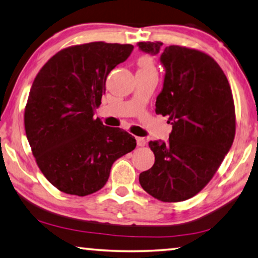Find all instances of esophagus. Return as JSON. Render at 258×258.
<instances>
[{
    "label": "esophagus",
    "mask_w": 258,
    "mask_h": 258,
    "mask_svg": "<svg viewBox=\"0 0 258 258\" xmlns=\"http://www.w3.org/2000/svg\"><path fill=\"white\" fill-rule=\"evenodd\" d=\"M146 144H147V140H146L145 138H140V137L137 138V145L139 146V147H142V146H146Z\"/></svg>",
    "instance_id": "1"
}]
</instances>
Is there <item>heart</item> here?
Masks as SVG:
<instances>
[{
	"mask_svg": "<svg viewBox=\"0 0 258 258\" xmlns=\"http://www.w3.org/2000/svg\"><path fill=\"white\" fill-rule=\"evenodd\" d=\"M138 68L141 73H156L155 61L151 55H141L138 59Z\"/></svg>",
	"mask_w": 258,
	"mask_h": 258,
	"instance_id": "obj_1",
	"label": "heart"
}]
</instances>
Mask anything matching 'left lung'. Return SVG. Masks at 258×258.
Returning <instances> with one entry per match:
<instances>
[{"label": "left lung", "instance_id": "8db88e82", "mask_svg": "<svg viewBox=\"0 0 258 258\" xmlns=\"http://www.w3.org/2000/svg\"><path fill=\"white\" fill-rule=\"evenodd\" d=\"M142 51L161 53L166 68L155 112L168 116L167 142L149 141L154 166L141 172L140 185L164 203L192 198L205 187L235 137V106L228 80L212 56L184 46L142 41Z\"/></svg>", "mask_w": 258, "mask_h": 258}]
</instances>
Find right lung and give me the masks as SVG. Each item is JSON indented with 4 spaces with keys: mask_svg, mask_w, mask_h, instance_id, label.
I'll return each instance as SVG.
<instances>
[{
    "mask_svg": "<svg viewBox=\"0 0 258 258\" xmlns=\"http://www.w3.org/2000/svg\"><path fill=\"white\" fill-rule=\"evenodd\" d=\"M133 45L95 41L69 46L38 73L24 111L37 166L53 186L83 197L101 190L114 161L137 146L133 136L94 119L110 72Z\"/></svg>",
    "mask_w": 258,
    "mask_h": 258,
    "instance_id": "1",
    "label": "right lung"
}]
</instances>
